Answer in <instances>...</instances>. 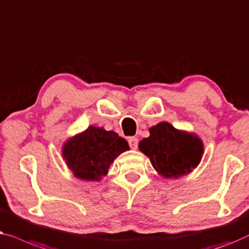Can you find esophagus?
I'll use <instances>...</instances> for the list:
<instances>
[{"label": "esophagus", "instance_id": "obj_1", "mask_svg": "<svg viewBox=\"0 0 249 249\" xmlns=\"http://www.w3.org/2000/svg\"><path fill=\"white\" fill-rule=\"evenodd\" d=\"M128 144L132 149H136V148H138V145H139V140L136 138H133V136H132V138L128 139Z\"/></svg>", "mask_w": 249, "mask_h": 249}]
</instances>
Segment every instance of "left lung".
<instances>
[{
	"label": "left lung",
	"instance_id": "8db88e82",
	"mask_svg": "<svg viewBox=\"0 0 249 249\" xmlns=\"http://www.w3.org/2000/svg\"><path fill=\"white\" fill-rule=\"evenodd\" d=\"M139 148L148 156L152 166L167 178H178L197 166L203 144L197 136L177 131L167 122L150 128V136L140 142Z\"/></svg>",
	"mask_w": 249,
	"mask_h": 249
}]
</instances>
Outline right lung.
Listing matches in <instances>:
<instances>
[{"instance_id": "right-lung-1", "label": "right lung", "mask_w": 249, "mask_h": 249, "mask_svg": "<svg viewBox=\"0 0 249 249\" xmlns=\"http://www.w3.org/2000/svg\"><path fill=\"white\" fill-rule=\"evenodd\" d=\"M128 150V143L113 131L89 126L86 132L70 139L63 156L75 177L99 180L108 173L120 153Z\"/></svg>"}]
</instances>
